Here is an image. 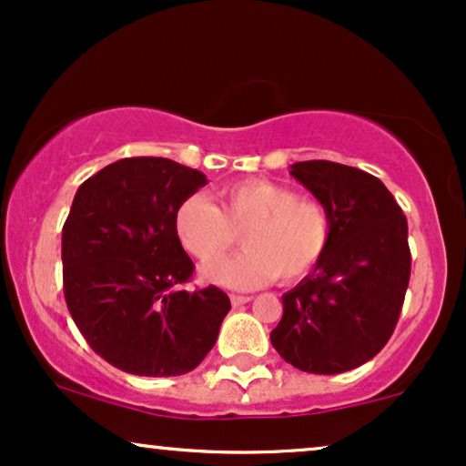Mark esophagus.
<instances>
[{
  "label": "esophagus",
  "mask_w": 466,
  "mask_h": 466,
  "mask_svg": "<svg viewBox=\"0 0 466 466\" xmlns=\"http://www.w3.org/2000/svg\"><path fill=\"white\" fill-rule=\"evenodd\" d=\"M252 298L250 296H239V294H231V304L233 307H242V304L250 302Z\"/></svg>",
  "instance_id": "1"
}]
</instances>
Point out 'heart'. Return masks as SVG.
Wrapping results in <instances>:
<instances>
[{
  "label": "heart",
  "mask_w": 466,
  "mask_h": 466,
  "mask_svg": "<svg viewBox=\"0 0 466 466\" xmlns=\"http://www.w3.org/2000/svg\"><path fill=\"white\" fill-rule=\"evenodd\" d=\"M209 198L192 194L175 211L183 248L200 263L215 261L242 232L247 248L231 260L211 263L203 279L231 289H257L280 279L296 283L311 274L330 246V214L319 200L268 179L228 183Z\"/></svg>",
  "instance_id": "1"
}]
</instances>
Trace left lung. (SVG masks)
<instances>
[{"mask_svg": "<svg viewBox=\"0 0 466 466\" xmlns=\"http://www.w3.org/2000/svg\"><path fill=\"white\" fill-rule=\"evenodd\" d=\"M329 209L324 259L283 294L269 341L309 373H343L371 360L391 339L410 279L409 222L393 194L370 172L326 159L291 166Z\"/></svg>", "mask_w": 466, "mask_h": 466, "instance_id": "1", "label": "left lung"}]
</instances>
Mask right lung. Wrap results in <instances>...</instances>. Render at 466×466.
<instances>
[{"label":"right lung","instance_id":"add662e5","mask_svg":"<svg viewBox=\"0 0 466 466\" xmlns=\"http://www.w3.org/2000/svg\"><path fill=\"white\" fill-rule=\"evenodd\" d=\"M203 172L166 157H125L86 179L62 228L71 318L101 359L136 376H181L214 348L231 300L187 291L194 263L175 231Z\"/></svg>","mask_w":466,"mask_h":466}]
</instances>
